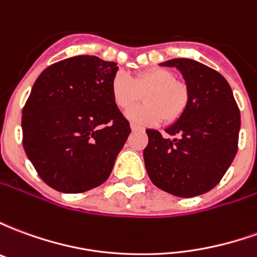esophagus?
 <instances>
[{
  "mask_svg": "<svg viewBox=\"0 0 257 257\" xmlns=\"http://www.w3.org/2000/svg\"><path fill=\"white\" fill-rule=\"evenodd\" d=\"M131 129H132L134 132H142V131H143V128H140V126H138V125H134V123L131 125Z\"/></svg>",
  "mask_w": 257,
  "mask_h": 257,
  "instance_id": "obj_1",
  "label": "esophagus"
}]
</instances>
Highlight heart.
Wrapping results in <instances>:
<instances>
[{
	"mask_svg": "<svg viewBox=\"0 0 257 257\" xmlns=\"http://www.w3.org/2000/svg\"><path fill=\"white\" fill-rule=\"evenodd\" d=\"M112 100L119 110H128L140 100V93L146 104L131 108L126 118L136 125H156L164 118L168 123L175 122L189 103L187 86L175 79L171 70L154 67L143 70L131 78L128 74L118 71L111 79Z\"/></svg>",
	"mask_w": 257,
	"mask_h": 257,
	"instance_id": "obj_1",
	"label": "heart"
}]
</instances>
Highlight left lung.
<instances>
[{
    "label": "left lung",
    "mask_w": 257,
    "mask_h": 257,
    "mask_svg": "<svg viewBox=\"0 0 257 257\" xmlns=\"http://www.w3.org/2000/svg\"><path fill=\"white\" fill-rule=\"evenodd\" d=\"M160 64L182 73L189 103L182 117L165 129L168 138L146 129V171L158 189L190 198L213 189L231 165L237 154L239 110L228 82L215 70L184 58Z\"/></svg>",
    "instance_id": "1"
}]
</instances>
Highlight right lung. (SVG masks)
<instances>
[{
  "instance_id": "add662e5",
  "label": "right lung",
  "mask_w": 257,
  "mask_h": 257,
  "mask_svg": "<svg viewBox=\"0 0 257 257\" xmlns=\"http://www.w3.org/2000/svg\"><path fill=\"white\" fill-rule=\"evenodd\" d=\"M118 66L97 56H74L47 67L22 112L23 147L40 178L60 193L104 183L131 134L112 100Z\"/></svg>"
}]
</instances>
